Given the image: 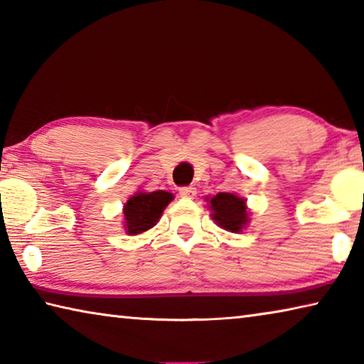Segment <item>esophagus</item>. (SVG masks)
<instances>
[{
	"label": "esophagus",
	"mask_w": 364,
	"mask_h": 364,
	"mask_svg": "<svg viewBox=\"0 0 364 364\" xmlns=\"http://www.w3.org/2000/svg\"><path fill=\"white\" fill-rule=\"evenodd\" d=\"M196 188L194 186H184V188H180V196L184 197V199H193V197L196 196Z\"/></svg>",
	"instance_id": "1"
}]
</instances>
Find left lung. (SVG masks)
Returning <instances> with one entry per match:
<instances>
[{
    "label": "left lung",
    "mask_w": 364,
    "mask_h": 364,
    "mask_svg": "<svg viewBox=\"0 0 364 364\" xmlns=\"http://www.w3.org/2000/svg\"><path fill=\"white\" fill-rule=\"evenodd\" d=\"M207 208L215 225L230 232H242L249 225L247 199L234 193H218L213 197H205Z\"/></svg>",
    "instance_id": "left-lung-1"
}]
</instances>
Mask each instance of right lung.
<instances>
[{
  "mask_svg": "<svg viewBox=\"0 0 364 364\" xmlns=\"http://www.w3.org/2000/svg\"><path fill=\"white\" fill-rule=\"evenodd\" d=\"M175 196L168 191H136L123 205V228L128 236L146 232L159 223L160 217Z\"/></svg>",
  "mask_w": 364,
  "mask_h": 364,
  "instance_id": "right-lung-1",
  "label": "right lung"
}]
</instances>
